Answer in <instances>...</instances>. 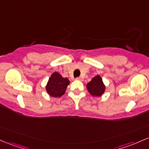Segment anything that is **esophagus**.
Here are the masks:
<instances>
[{
    "instance_id": "esophagus-1",
    "label": "esophagus",
    "mask_w": 149,
    "mask_h": 149,
    "mask_svg": "<svg viewBox=\"0 0 149 149\" xmlns=\"http://www.w3.org/2000/svg\"><path fill=\"white\" fill-rule=\"evenodd\" d=\"M76 79L78 80V81H83V78H81V77H78V78H76Z\"/></svg>"
}]
</instances>
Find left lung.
<instances>
[{"mask_svg": "<svg viewBox=\"0 0 149 149\" xmlns=\"http://www.w3.org/2000/svg\"><path fill=\"white\" fill-rule=\"evenodd\" d=\"M88 92L93 96H100L103 94L105 86L100 76H96L87 84Z\"/></svg>", "mask_w": 149, "mask_h": 149, "instance_id": "obj_1", "label": "left lung"}]
</instances>
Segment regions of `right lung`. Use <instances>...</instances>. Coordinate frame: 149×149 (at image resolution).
I'll list each match as a JSON object with an SVG mask.
<instances>
[{
  "instance_id": "obj_1",
  "label": "right lung",
  "mask_w": 149,
  "mask_h": 149,
  "mask_svg": "<svg viewBox=\"0 0 149 149\" xmlns=\"http://www.w3.org/2000/svg\"><path fill=\"white\" fill-rule=\"evenodd\" d=\"M69 81L68 78H63L61 74L54 72L49 79L46 90L48 94L52 97H61L65 93Z\"/></svg>"
}]
</instances>
